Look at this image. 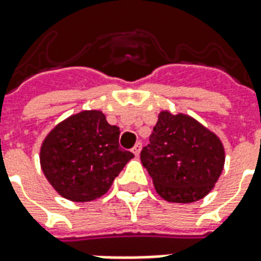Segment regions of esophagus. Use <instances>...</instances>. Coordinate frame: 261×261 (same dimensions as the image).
<instances>
[{"label": "esophagus", "instance_id": "34e87169", "mask_svg": "<svg viewBox=\"0 0 261 261\" xmlns=\"http://www.w3.org/2000/svg\"><path fill=\"white\" fill-rule=\"evenodd\" d=\"M131 151H133V153H134L136 156H138V155H140V152H141V142H137L136 145H134V148H133Z\"/></svg>", "mask_w": 261, "mask_h": 261}]
</instances>
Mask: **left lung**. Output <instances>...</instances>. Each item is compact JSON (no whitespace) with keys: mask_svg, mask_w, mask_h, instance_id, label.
<instances>
[{"mask_svg":"<svg viewBox=\"0 0 261 261\" xmlns=\"http://www.w3.org/2000/svg\"><path fill=\"white\" fill-rule=\"evenodd\" d=\"M142 166L159 196L194 202L211 192L222 173L225 148L219 137L185 113L162 110L141 151Z\"/></svg>","mask_w":261,"mask_h":261,"instance_id":"left-lung-1","label":"left lung"}]
</instances>
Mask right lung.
I'll return each instance as SVG.
<instances>
[{
    "label": "right lung",
    "mask_w": 261,
    "mask_h": 261,
    "mask_svg": "<svg viewBox=\"0 0 261 261\" xmlns=\"http://www.w3.org/2000/svg\"><path fill=\"white\" fill-rule=\"evenodd\" d=\"M120 128L100 110L72 114L48 133L40 147V166L48 183L69 201L96 200L109 192L134 155L119 145Z\"/></svg>",
    "instance_id": "add662e5"
}]
</instances>
